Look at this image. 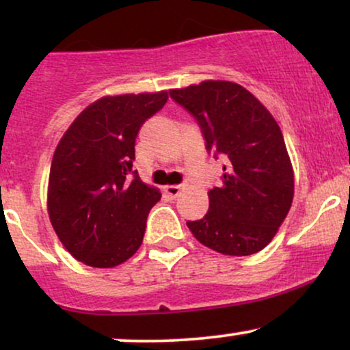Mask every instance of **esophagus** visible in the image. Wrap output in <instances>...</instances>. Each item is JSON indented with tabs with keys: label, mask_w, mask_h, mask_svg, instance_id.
Segmentation results:
<instances>
[{
	"label": "esophagus",
	"mask_w": 350,
	"mask_h": 350,
	"mask_svg": "<svg viewBox=\"0 0 350 350\" xmlns=\"http://www.w3.org/2000/svg\"><path fill=\"white\" fill-rule=\"evenodd\" d=\"M164 191L171 196V198H178L180 192L184 191L183 184H172V186H164Z\"/></svg>",
	"instance_id": "obj_1"
}]
</instances>
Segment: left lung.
<instances>
[{"label":"left lung","instance_id":"1","mask_svg":"<svg viewBox=\"0 0 350 350\" xmlns=\"http://www.w3.org/2000/svg\"><path fill=\"white\" fill-rule=\"evenodd\" d=\"M198 120L206 148L224 161L208 211L187 227L200 243L232 256L263 250L290 212L295 174L278 123L247 88L227 80L170 90Z\"/></svg>","mask_w":350,"mask_h":350}]
</instances>
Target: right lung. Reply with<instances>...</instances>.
<instances>
[{
	"instance_id": "1",
	"label": "right lung",
	"mask_w": 350,
	"mask_h": 350,
	"mask_svg": "<svg viewBox=\"0 0 350 350\" xmlns=\"http://www.w3.org/2000/svg\"><path fill=\"white\" fill-rule=\"evenodd\" d=\"M167 92L103 97L72 122L55 148L47 212L67 252L94 268H113L142 247L161 192L133 170L139 128Z\"/></svg>"
}]
</instances>
